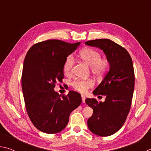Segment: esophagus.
I'll return each instance as SVG.
<instances>
[{
    "instance_id": "esophagus-1",
    "label": "esophagus",
    "mask_w": 151,
    "mask_h": 151,
    "mask_svg": "<svg viewBox=\"0 0 151 151\" xmlns=\"http://www.w3.org/2000/svg\"><path fill=\"white\" fill-rule=\"evenodd\" d=\"M81 97H82V101H83V103H85V96L82 94Z\"/></svg>"
}]
</instances>
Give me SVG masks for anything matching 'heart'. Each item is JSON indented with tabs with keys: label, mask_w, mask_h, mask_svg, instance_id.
Returning <instances> with one entry per match:
<instances>
[{
	"label": "heart",
	"mask_w": 151,
	"mask_h": 151,
	"mask_svg": "<svg viewBox=\"0 0 151 151\" xmlns=\"http://www.w3.org/2000/svg\"><path fill=\"white\" fill-rule=\"evenodd\" d=\"M79 55L82 60L90 65L91 73L96 78H101L108 72L109 62L106 58H101V53L92 48H85L82 49ZM74 57L68 56L63 64V71L65 75H70L74 65ZM94 85V81L91 78H76L72 83L71 86L75 91L81 93H85L88 89Z\"/></svg>",
	"instance_id": "heart-1"
}]
</instances>
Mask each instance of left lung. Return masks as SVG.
I'll return each instance as SVG.
<instances>
[{"label": "left lung", "mask_w": 151, "mask_h": 151, "mask_svg": "<svg viewBox=\"0 0 151 151\" xmlns=\"http://www.w3.org/2000/svg\"><path fill=\"white\" fill-rule=\"evenodd\" d=\"M86 45L100 48L110 63V70L93 91L94 95H104V102L88 98L86 103L93 109L88 119L90 131L101 137L117 132L124 124L131 109L134 87V72L128 51L107 39L89 40Z\"/></svg>", "instance_id": "obj_1"}]
</instances>
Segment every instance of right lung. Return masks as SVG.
Returning a JSON list of instances; mask_svg holds the SVG:
<instances>
[{"mask_svg": "<svg viewBox=\"0 0 151 151\" xmlns=\"http://www.w3.org/2000/svg\"><path fill=\"white\" fill-rule=\"evenodd\" d=\"M80 43L45 40L33 45L25 57L21 77L25 107L32 123L45 133L63 131L71 112L82 102L77 92L60 96L54 91L56 84L64 78L65 58Z\"/></svg>", "mask_w": 151, "mask_h": 151, "instance_id": "right-lung-1", "label": "right lung"}]
</instances>
